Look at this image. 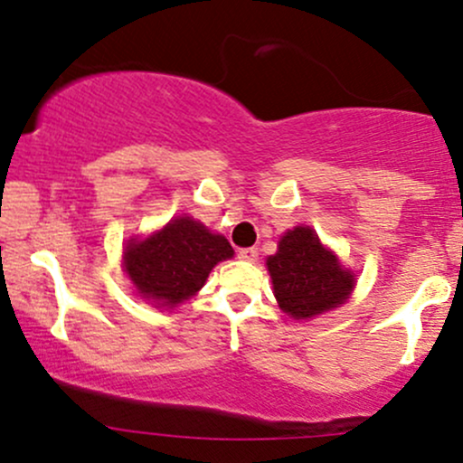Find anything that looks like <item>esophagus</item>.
<instances>
[{
  "instance_id": "1",
  "label": "esophagus",
  "mask_w": 463,
  "mask_h": 463,
  "mask_svg": "<svg viewBox=\"0 0 463 463\" xmlns=\"http://www.w3.org/2000/svg\"><path fill=\"white\" fill-rule=\"evenodd\" d=\"M237 257L241 259V261H257V257H259V250L257 248H241L237 252Z\"/></svg>"
}]
</instances>
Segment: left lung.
<instances>
[{"label": "left lung", "instance_id": "obj_1", "mask_svg": "<svg viewBox=\"0 0 463 463\" xmlns=\"http://www.w3.org/2000/svg\"><path fill=\"white\" fill-rule=\"evenodd\" d=\"M268 269L280 309L296 320L344 305L354 287L353 274L339 265L335 254L307 226L285 232L279 252L268 259Z\"/></svg>", "mask_w": 463, "mask_h": 463}]
</instances>
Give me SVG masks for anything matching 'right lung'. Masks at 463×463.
Listing matches in <instances>:
<instances>
[{
  "instance_id": "obj_1",
  "label": "right lung",
  "mask_w": 463,
  "mask_h": 463,
  "mask_svg": "<svg viewBox=\"0 0 463 463\" xmlns=\"http://www.w3.org/2000/svg\"><path fill=\"white\" fill-rule=\"evenodd\" d=\"M231 243L191 217H176L163 231L130 241L124 268L139 294L158 305H178L204 285L220 261L232 257Z\"/></svg>"
}]
</instances>
